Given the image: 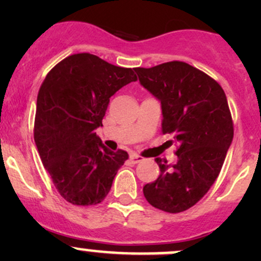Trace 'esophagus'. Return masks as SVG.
Masks as SVG:
<instances>
[{"mask_svg": "<svg viewBox=\"0 0 261 261\" xmlns=\"http://www.w3.org/2000/svg\"><path fill=\"white\" fill-rule=\"evenodd\" d=\"M130 160H131V163H133V164H138V163L143 162L144 158L140 156V155H138V154H131L130 155Z\"/></svg>", "mask_w": 261, "mask_h": 261, "instance_id": "esophagus-1", "label": "esophagus"}]
</instances>
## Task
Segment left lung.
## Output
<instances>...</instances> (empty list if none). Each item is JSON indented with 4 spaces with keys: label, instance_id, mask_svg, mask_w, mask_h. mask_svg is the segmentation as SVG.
I'll return each instance as SVG.
<instances>
[{
    "label": "left lung",
    "instance_id": "obj_1",
    "mask_svg": "<svg viewBox=\"0 0 261 261\" xmlns=\"http://www.w3.org/2000/svg\"><path fill=\"white\" fill-rule=\"evenodd\" d=\"M139 81L162 103L163 134L178 145V162L156 158L160 175L144 186L152 207L179 213L197 203L215 183L232 143L233 122L222 87L184 62L135 68Z\"/></svg>",
    "mask_w": 261,
    "mask_h": 261
}]
</instances>
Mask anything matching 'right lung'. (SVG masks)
<instances>
[{
    "label": "right lung",
    "instance_id": "1",
    "mask_svg": "<svg viewBox=\"0 0 261 261\" xmlns=\"http://www.w3.org/2000/svg\"><path fill=\"white\" fill-rule=\"evenodd\" d=\"M136 80L131 68L89 53L69 55L46 74L36 101L34 140L55 188L69 203H101L128 159L123 150L107 149L96 128L111 96Z\"/></svg>",
    "mask_w": 261,
    "mask_h": 261
}]
</instances>
